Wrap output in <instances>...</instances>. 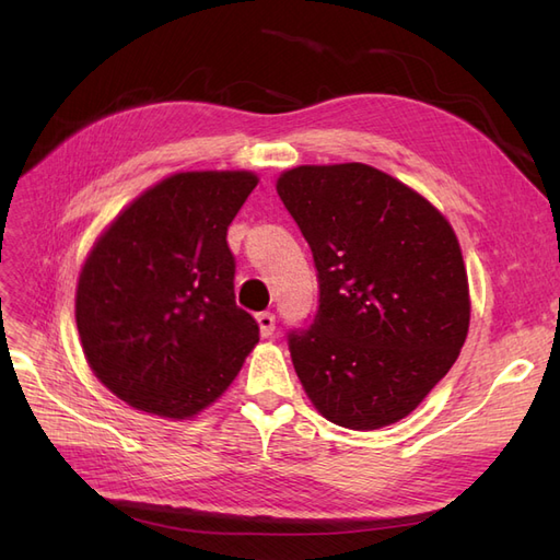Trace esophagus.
Segmentation results:
<instances>
[{
  "label": "esophagus",
  "mask_w": 560,
  "mask_h": 560,
  "mask_svg": "<svg viewBox=\"0 0 560 560\" xmlns=\"http://www.w3.org/2000/svg\"><path fill=\"white\" fill-rule=\"evenodd\" d=\"M257 322H259V329H261V336L264 338H268V336H273V331H276V315L273 313H259L257 315Z\"/></svg>",
  "instance_id": "1"
}]
</instances>
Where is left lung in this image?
<instances>
[{
    "label": "left lung",
    "mask_w": 560,
    "mask_h": 560,
    "mask_svg": "<svg viewBox=\"0 0 560 560\" xmlns=\"http://www.w3.org/2000/svg\"><path fill=\"white\" fill-rule=\"evenodd\" d=\"M278 196L317 268L311 325L287 334L303 389L350 430L409 416L467 338V273L451 224L364 163L299 165L280 175Z\"/></svg>",
    "instance_id": "1"
}]
</instances>
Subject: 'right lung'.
Segmentation results:
<instances>
[{
  "label": "right lung",
  "mask_w": 560,
  "mask_h": 560,
  "mask_svg": "<svg viewBox=\"0 0 560 560\" xmlns=\"http://www.w3.org/2000/svg\"><path fill=\"white\" fill-rule=\"evenodd\" d=\"M257 177L179 173L118 214L83 264L77 327L112 393L163 418L206 409L259 341L235 303L226 231Z\"/></svg>",
  "instance_id": "add662e5"
}]
</instances>
